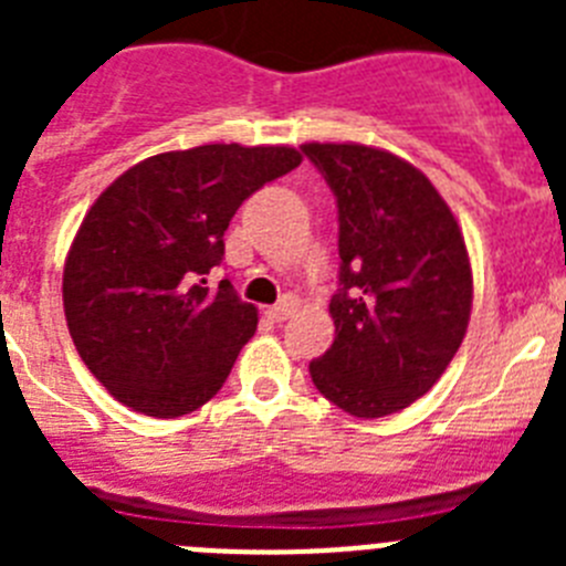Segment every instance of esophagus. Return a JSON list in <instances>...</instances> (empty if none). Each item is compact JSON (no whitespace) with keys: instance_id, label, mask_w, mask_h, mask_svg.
I'll return each mask as SVG.
<instances>
[{"instance_id":"esophagus-1","label":"esophagus","mask_w":566,"mask_h":566,"mask_svg":"<svg viewBox=\"0 0 566 566\" xmlns=\"http://www.w3.org/2000/svg\"><path fill=\"white\" fill-rule=\"evenodd\" d=\"M297 312V297H292V294H286V297L280 300V303H274V306H269L266 308V314L272 319H286V317H292V314Z\"/></svg>"}]
</instances>
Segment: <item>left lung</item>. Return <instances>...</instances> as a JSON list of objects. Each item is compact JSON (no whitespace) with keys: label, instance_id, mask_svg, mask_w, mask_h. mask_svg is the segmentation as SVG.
<instances>
[{"label":"left lung","instance_id":"left-lung-1","mask_svg":"<svg viewBox=\"0 0 566 566\" xmlns=\"http://www.w3.org/2000/svg\"><path fill=\"white\" fill-rule=\"evenodd\" d=\"M339 212L334 343L308 371L317 391L359 419L428 394L462 345L473 272L462 229L428 175L365 144H303Z\"/></svg>","mask_w":566,"mask_h":566}]
</instances>
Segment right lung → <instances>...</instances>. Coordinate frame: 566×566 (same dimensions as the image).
Listing matches in <instances>:
<instances>
[{
	"label": "right lung",
	"instance_id": "1",
	"mask_svg": "<svg viewBox=\"0 0 566 566\" xmlns=\"http://www.w3.org/2000/svg\"><path fill=\"white\" fill-rule=\"evenodd\" d=\"M300 161L294 147L175 149L129 167L87 209L64 260V317L118 402L175 419L221 391L258 308L203 274L240 203Z\"/></svg>",
	"mask_w": 566,
	"mask_h": 566
}]
</instances>
